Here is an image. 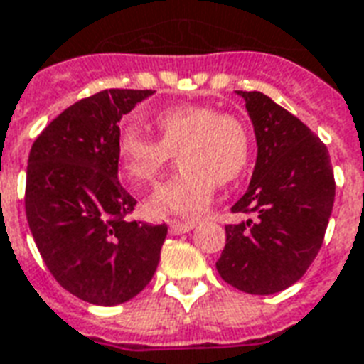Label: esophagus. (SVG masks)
Returning <instances> with one entry per match:
<instances>
[{"label":"esophagus","mask_w":364,"mask_h":364,"mask_svg":"<svg viewBox=\"0 0 364 364\" xmlns=\"http://www.w3.org/2000/svg\"><path fill=\"white\" fill-rule=\"evenodd\" d=\"M196 223L194 221H183V223H171L170 225V232L171 235H183V232L193 231Z\"/></svg>","instance_id":"obj_1"}]
</instances>
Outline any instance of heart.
<instances>
[{
	"label": "heart",
	"instance_id": "obj_1",
	"mask_svg": "<svg viewBox=\"0 0 364 364\" xmlns=\"http://www.w3.org/2000/svg\"><path fill=\"white\" fill-rule=\"evenodd\" d=\"M160 139L133 126L118 133V160L133 185L156 179L177 152L179 170L160 183L146 210L154 218H196L206 212L215 185L242 176L250 160L248 127L238 116L208 105H176L154 118Z\"/></svg>",
	"mask_w": 364,
	"mask_h": 364
}]
</instances>
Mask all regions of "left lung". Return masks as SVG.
<instances>
[{
	"mask_svg": "<svg viewBox=\"0 0 364 364\" xmlns=\"http://www.w3.org/2000/svg\"><path fill=\"white\" fill-rule=\"evenodd\" d=\"M246 102L257 143L254 173L231 208L252 213L225 225L215 263L221 279L246 294L269 296L292 287L323 244L334 206L328 149L304 122L259 91H237Z\"/></svg>",
	"mask_w": 364,
	"mask_h": 364,
	"instance_id": "obj_1",
	"label": "left lung"
}]
</instances>
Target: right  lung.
I'll list each match as a JSON object with an SVG mask.
<instances>
[{
    "label": "right lung",
    "instance_id": "add662e5",
    "mask_svg": "<svg viewBox=\"0 0 364 364\" xmlns=\"http://www.w3.org/2000/svg\"><path fill=\"white\" fill-rule=\"evenodd\" d=\"M151 90H105L60 112L36 139L26 219L60 287L93 305H118L151 282L168 225L127 221L137 200L118 181L122 116Z\"/></svg>",
    "mask_w": 364,
    "mask_h": 364
}]
</instances>
